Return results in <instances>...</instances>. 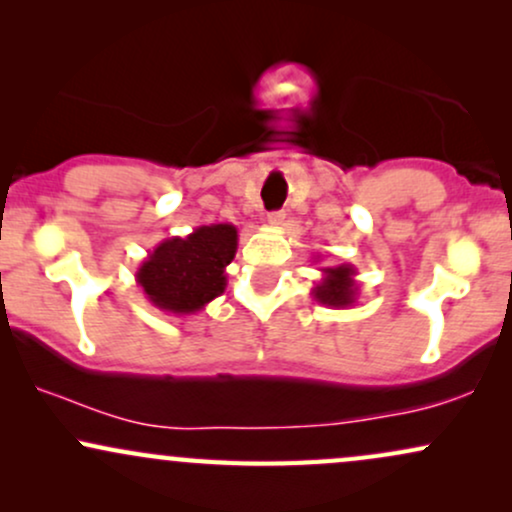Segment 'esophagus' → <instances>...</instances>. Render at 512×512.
<instances>
[{
  "instance_id": "esophagus-1",
  "label": "esophagus",
  "mask_w": 512,
  "mask_h": 512,
  "mask_svg": "<svg viewBox=\"0 0 512 512\" xmlns=\"http://www.w3.org/2000/svg\"><path fill=\"white\" fill-rule=\"evenodd\" d=\"M284 211H269L267 214V221L272 223V226H281V223H284Z\"/></svg>"
}]
</instances>
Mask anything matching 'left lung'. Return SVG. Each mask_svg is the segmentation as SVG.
Returning a JSON list of instances; mask_svg holds the SVG:
<instances>
[{
    "label": "left lung",
    "instance_id": "left-lung-1",
    "mask_svg": "<svg viewBox=\"0 0 512 512\" xmlns=\"http://www.w3.org/2000/svg\"><path fill=\"white\" fill-rule=\"evenodd\" d=\"M320 260V257H317ZM322 281L313 286V298L327 308H349L356 303L358 284L354 264H337V267H322Z\"/></svg>",
    "mask_w": 512,
    "mask_h": 512
}]
</instances>
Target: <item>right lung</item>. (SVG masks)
Segmentation results:
<instances>
[{
    "label": "right lung",
    "mask_w": 512,
    "mask_h": 512,
    "mask_svg": "<svg viewBox=\"0 0 512 512\" xmlns=\"http://www.w3.org/2000/svg\"><path fill=\"white\" fill-rule=\"evenodd\" d=\"M238 250L233 223L199 226L185 238H166L137 269L151 305L163 313L195 315L226 291V267Z\"/></svg>",
    "instance_id": "right-lung-1"
}]
</instances>
